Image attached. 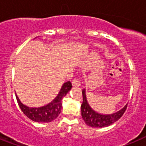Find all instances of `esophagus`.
Instances as JSON below:
<instances>
[{
    "label": "esophagus",
    "mask_w": 146,
    "mask_h": 146,
    "mask_svg": "<svg viewBox=\"0 0 146 146\" xmlns=\"http://www.w3.org/2000/svg\"><path fill=\"white\" fill-rule=\"evenodd\" d=\"M72 84H73V87H79L81 85L80 81L78 79H74L72 82Z\"/></svg>",
    "instance_id": "esophagus-1"
}]
</instances>
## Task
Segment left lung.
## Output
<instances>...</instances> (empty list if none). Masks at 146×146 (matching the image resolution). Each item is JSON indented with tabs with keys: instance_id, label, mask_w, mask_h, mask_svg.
Returning <instances> with one entry per match:
<instances>
[{
	"instance_id": "left-lung-1",
	"label": "left lung",
	"mask_w": 146,
	"mask_h": 146,
	"mask_svg": "<svg viewBox=\"0 0 146 146\" xmlns=\"http://www.w3.org/2000/svg\"><path fill=\"white\" fill-rule=\"evenodd\" d=\"M82 96L83 102L81 106L82 117L84 122L88 126L94 127V128H103V127H107L112 125L122 117L127 108V105H125L117 112L111 113V114H103V113H98L90 107V105H89L87 100L85 89L82 90Z\"/></svg>"
}]
</instances>
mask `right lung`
<instances>
[{"instance_id": "obj_1", "label": "right lung", "mask_w": 146, "mask_h": 146, "mask_svg": "<svg viewBox=\"0 0 146 146\" xmlns=\"http://www.w3.org/2000/svg\"><path fill=\"white\" fill-rule=\"evenodd\" d=\"M72 84L70 82L64 83L58 95L54 100L47 105L41 107H28L22 103L17 94H15L17 102L21 110L29 119L37 122H50L56 119L62 111V100L66 94L71 90Z\"/></svg>"}]
</instances>
